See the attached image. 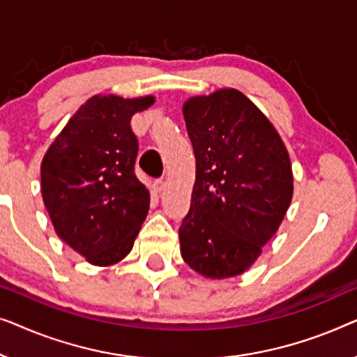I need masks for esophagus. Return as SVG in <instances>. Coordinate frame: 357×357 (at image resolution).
I'll list each match as a JSON object with an SVG mask.
<instances>
[{
	"label": "esophagus",
	"mask_w": 357,
	"mask_h": 357,
	"mask_svg": "<svg viewBox=\"0 0 357 357\" xmlns=\"http://www.w3.org/2000/svg\"><path fill=\"white\" fill-rule=\"evenodd\" d=\"M165 185H167V184H165L163 179H157V181H155V183H153V189L157 190V192H162V190L165 189Z\"/></svg>",
	"instance_id": "34e87169"
}]
</instances>
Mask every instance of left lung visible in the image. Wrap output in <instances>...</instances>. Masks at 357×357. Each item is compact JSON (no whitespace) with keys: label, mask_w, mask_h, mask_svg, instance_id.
<instances>
[{"label":"left lung","mask_w":357,"mask_h":357,"mask_svg":"<svg viewBox=\"0 0 357 357\" xmlns=\"http://www.w3.org/2000/svg\"><path fill=\"white\" fill-rule=\"evenodd\" d=\"M195 155L181 255L195 272L222 280L244 273L277 233L293 199L288 150L268 118L236 89L183 107Z\"/></svg>","instance_id":"obj_1"}]
</instances>
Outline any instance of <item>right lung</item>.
<instances>
[{
    "label": "right lung",
    "instance_id": "add662e5",
    "mask_svg": "<svg viewBox=\"0 0 357 357\" xmlns=\"http://www.w3.org/2000/svg\"><path fill=\"white\" fill-rule=\"evenodd\" d=\"M155 97L95 95L58 134L42 162V197L56 234L90 264L126 257L149 213L150 194L134 173L130 118Z\"/></svg>",
    "mask_w": 357,
    "mask_h": 357
}]
</instances>
